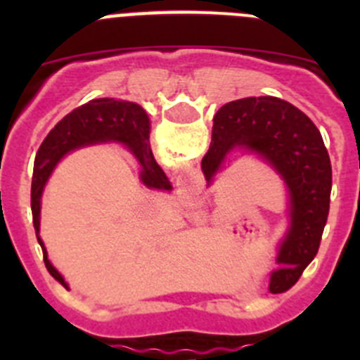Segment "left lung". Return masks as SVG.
Listing matches in <instances>:
<instances>
[{"label": "left lung", "instance_id": "8db88e82", "mask_svg": "<svg viewBox=\"0 0 360 360\" xmlns=\"http://www.w3.org/2000/svg\"><path fill=\"white\" fill-rule=\"evenodd\" d=\"M212 141L202 160L205 180L234 149L256 153L287 184L288 227L279 245V269L270 276V292L281 294L297 283L319 250L332 193V164L316 124L278 97H245L218 110Z\"/></svg>", "mask_w": 360, "mask_h": 360}]
</instances>
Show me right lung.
Returning <instances> with one entry per match:
<instances>
[{
  "mask_svg": "<svg viewBox=\"0 0 360 360\" xmlns=\"http://www.w3.org/2000/svg\"><path fill=\"white\" fill-rule=\"evenodd\" d=\"M106 141L122 142L135 155L136 160L142 165L141 178L146 186L165 191L173 189L165 173L153 157L151 148H149V119L139 104L128 103V101H115V98H94L88 104H82L81 108L68 113L49 133L37 151L30 195L34 229H36L37 241L43 249L44 265L52 278L63 283L65 287V279L52 266L49 256H46L44 243L39 238L41 196H43V189L49 182L53 167L66 153L82 148V146Z\"/></svg>",
  "mask_w": 360,
  "mask_h": 360,
  "instance_id": "right-lung-1",
  "label": "right lung"
}]
</instances>
